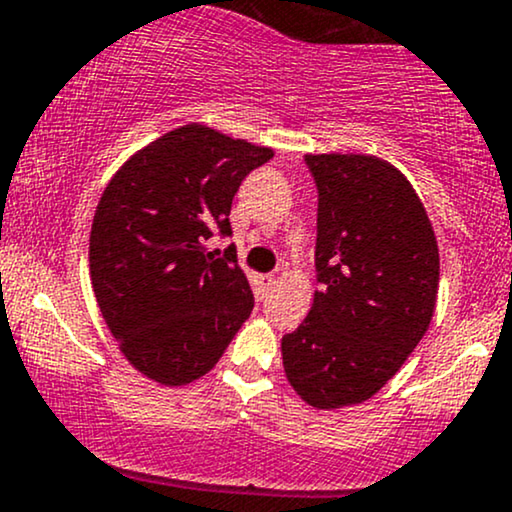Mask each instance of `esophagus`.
Segmentation results:
<instances>
[{"label":"esophagus","mask_w":512,"mask_h":512,"mask_svg":"<svg viewBox=\"0 0 512 512\" xmlns=\"http://www.w3.org/2000/svg\"><path fill=\"white\" fill-rule=\"evenodd\" d=\"M260 284H262L264 291H269L276 284V276L274 274H264V276H260Z\"/></svg>","instance_id":"obj_1"}]
</instances>
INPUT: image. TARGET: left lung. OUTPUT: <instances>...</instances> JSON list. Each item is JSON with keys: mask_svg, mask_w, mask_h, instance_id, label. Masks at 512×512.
<instances>
[{"mask_svg": "<svg viewBox=\"0 0 512 512\" xmlns=\"http://www.w3.org/2000/svg\"><path fill=\"white\" fill-rule=\"evenodd\" d=\"M317 185L320 291L281 339L284 373L313 409L366 402L421 342L436 313L438 240L402 170L368 154H308Z\"/></svg>", "mask_w": 512, "mask_h": 512, "instance_id": "left-lung-1", "label": "left lung"}]
</instances>
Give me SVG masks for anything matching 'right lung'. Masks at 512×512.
<instances>
[{"label":"right lung","instance_id":"1","mask_svg":"<svg viewBox=\"0 0 512 512\" xmlns=\"http://www.w3.org/2000/svg\"><path fill=\"white\" fill-rule=\"evenodd\" d=\"M274 151L182 125L134 151L103 190L88 238L91 284L122 356L168 387L207 375L252 313L250 281L211 231L231 233L233 197Z\"/></svg>","mask_w":512,"mask_h":512}]
</instances>
